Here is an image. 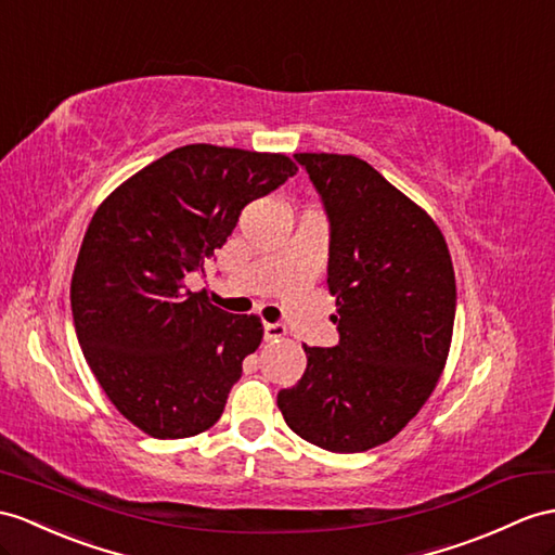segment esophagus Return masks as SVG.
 I'll list each match as a JSON object with an SVG mask.
<instances>
[{"label": "esophagus", "instance_id": "esophagus-1", "mask_svg": "<svg viewBox=\"0 0 555 555\" xmlns=\"http://www.w3.org/2000/svg\"><path fill=\"white\" fill-rule=\"evenodd\" d=\"M263 334H266V341H278L287 334V327H285V324H280V322H266Z\"/></svg>", "mask_w": 555, "mask_h": 555}]
</instances>
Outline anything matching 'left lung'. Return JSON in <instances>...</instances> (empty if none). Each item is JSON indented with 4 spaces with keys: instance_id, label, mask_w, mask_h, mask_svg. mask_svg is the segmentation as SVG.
<instances>
[{
    "instance_id": "8db88e82",
    "label": "left lung",
    "mask_w": 555,
    "mask_h": 555,
    "mask_svg": "<svg viewBox=\"0 0 555 555\" xmlns=\"http://www.w3.org/2000/svg\"><path fill=\"white\" fill-rule=\"evenodd\" d=\"M330 219L334 348L304 346L306 372L278 408L330 452L388 442L424 408L448 362L456 282L430 216L353 155L296 153Z\"/></svg>"
}]
</instances>
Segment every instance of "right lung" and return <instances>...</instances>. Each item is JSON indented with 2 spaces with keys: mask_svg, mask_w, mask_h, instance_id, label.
Segmentation results:
<instances>
[{
  "mask_svg": "<svg viewBox=\"0 0 555 555\" xmlns=\"http://www.w3.org/2000/svg\"><path fill=\"white\" fill-rule=\"evenodd\" d=\"M296 173L280 153L193 143L155 159L93 214L70 282L75 332L105 396L143 434L211 428L263 324L185 289L240 211Z\"/></svg>",
  "mask_w": 555,
  "mask_h": 555,
  "instance_id": "obj_1",
  "label": "right lung"
}]
</instances>
